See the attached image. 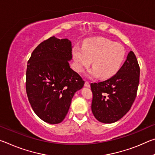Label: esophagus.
<instances>
[{
	"label": "esophagus",
	"mask_w": 155,
	"mask_h": 155,
	"mask_svg": "<svg viewBox=\"0 0 155 155\" xmlns=\"http://www.w3.org/2000/svg\"><path fill=\"white\" fill-rule=\"evenodd\" d=\"M85 86L87 87H90V83L88 81H85Z\"/></svg>",
	"instance_id": "obj_1"
}]
</instances>
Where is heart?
Returning a JSON list of instances; mask_svg holds the SVG:
<instances>
[{"instance_id": "obj_1", "label": "heart", "mask_w": 155, "mask_h": 155, "mask_svg": "<svg viewBox=\"0 0 155 155\" xmlns=\"http://www.w3.org/2000/svg\"><path fill=\"white\" fill-rule=\"evenodd\" d=\"M125 53L121 44L103 38L88 39L83 48L76 45L72 49L77 72H83L92 61L94 68L87 72V76L91 78L101 75V78H109L116 74L124 61Z\"/></svg>"}]
</instances>
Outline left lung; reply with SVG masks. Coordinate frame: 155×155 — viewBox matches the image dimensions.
<instances>
[{"instance_id": "obj_1", "label": "left lung", "mask_w": 155, "mask_h": 155, "mask_svg": "<svg viewBox=\"0 0 155 155\" xmlns=\"http://www.w3.org/2000/svg\"><path fill=\"white\" fill-rule=\"evenodd\" d=\"M140 69L134 52L130 51L116 74L103 82L91 83V111L99 122L111 124L121 119L135 101Z\"/></svg>"}]
</instances>
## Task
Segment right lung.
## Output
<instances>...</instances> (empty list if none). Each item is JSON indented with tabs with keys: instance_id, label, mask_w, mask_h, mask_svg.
I'll return each instance as SVG.
<instances>
[{
	"instance_id": "1",
	"label": "right lung",
	"mask_w": 155,
	"mask_h": 155,
	"mask_svg": "<svg viewBox=\"0 0 155 155\" xmlns=\"http://www.w3.org/2000/svg\"><path fill=\"white\" fill-rule=\"evenodd\" d=\"M72 43L51 37L33 51L28 61L26 90L34 112L51 124L64 120L76 91L83 87L80 75L70 67Z\"/></svg>"
}]
</instances>
